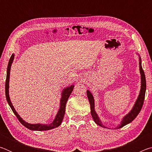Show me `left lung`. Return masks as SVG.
I'll use <instances>...</instances> for the list:
<instances>
[{
  "label": "left lung",
  "instance_id": "obj_1",
  "mask_svg": "<svg viewBox=\"0 0 152 152\" xmlns=\"http://www.w3.org/2000/svg\"><path fill=\"white\" fill-rule=\"evenodd\" d=\"M140 71L141 74V89L140 92V94L137 97V101H136L134 106L132 108V109L131 110V111L128 113L127 115H126L123 118L121 121V123H120V125L117 126L115 129H120L123 127V126L129 124L131 122H132L133 120L135 119V117L137 116L139 113H140V110L142 108V106L143 104L144 99H145V91H146V80H145V76L144 74V71L141 66V60L140 56ZM87 96H88V101L91 104V113L92 119H94V122L96 123L97 125L102 127H106L105 126L102 124L101 121L100 120L99 116L96 114V111L94 110V97L91 94V92H90L88 90L86 92ZM107 128V127H106Z\"/></svg>",
  "mask_w": 152,
  "mask_h": 152
}]
</instances>
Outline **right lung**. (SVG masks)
I'll use <instances>...</instances> for the list:
<instances>
[{
    "mask_svg": "<svg viewBox=\"0 0 152 152\" xmlns=\"http://www.w3.org/2000/svg\"><path fill=\"white\" fill-rule=\"evenodd\" d=\"M14 57H15V55L12 54L11 57L9 60L8 66H7V78H6V83H5V94H6V99H7V102H8V104H9L10 107L11 108L12 112L15 113V115H16V117H17V119H19L20 123H21L23 125H24L25 127H27L30 130L46 131V130H50V129H51L58 127V126H60L61 125V122H62V120L64 117V114H65L66 102H67V101H68L69 96H70V94L72 93V92L73 91L74 85H71L70 86L66 87V88H64L62 91V92H61V97L60 99V109H59L57 115H56L55 119L52 123L49 125H43V124H40V123H37V124H31V123H28L27 122H25V121L19 116L17 112L15 110L14 107L12 106V104L11 101V99H10L9 94L10 71H11V67L12 61H13Z\"/></svg>",
    "mask_w": 152,
    "mask_h": 152,
    "instance_id": "right-lung-1",
    "label": "right lung"
}]
</instances>
